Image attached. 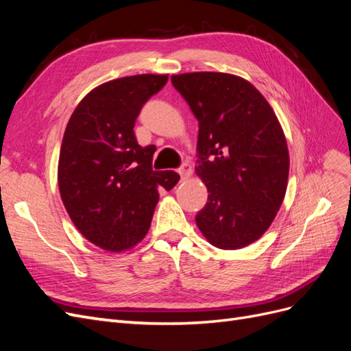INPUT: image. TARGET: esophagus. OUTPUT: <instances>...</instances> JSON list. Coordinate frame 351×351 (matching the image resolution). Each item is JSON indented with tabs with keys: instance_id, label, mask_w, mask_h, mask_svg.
Instances as JSON below:
<instances>
[{
	"instance_id": "34e87169",
	"label": "esophagus",
	"mask_w": 351,
	"mask_h": 351,
	"mask_svg": "<svg viewBox=\"0 0 351 351\" xmlns=\"http://www.w3.org/2000/svg\"><path fill=\"white\" fill-rule=\"evenodd\" d=\"M192 173H193V169H192V165H190L189 162H183V165L178 168V174L182 176L183 180L189 178L190 176H192Z\"/></svg>"
}]
</instances>
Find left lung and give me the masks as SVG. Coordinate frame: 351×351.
Segmentation results:
<instances>
[{
    "instance_id": "left-lung-1",
    "label": "left lung",
    "mask_w": 351,
    "mask_h": 351,
    "mask_svg": "<svg viewBox=\"0 0 351 351\" xmlns=\"http://www.w3.org/2000/svg\"><path fill=\"white\" fill-rule=\"evenodd\" d=\"M199 121L196 174L208 204L196 215L218 249L249 246L282 204L290 156L282 127L263 95L243 77L197 71L171 76Z\"/></svg>"
}]
</instances>
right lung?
<instances>
[{
	"mask_svg": "<svg viewBox=\"0 0 351 351\" xmlns=\"http://www.w3.org/2000/svg\"><path fill=\"white\" fill-rule=\"evenodd\" d=\"M168 74H137L92 89L73 111L62 137L58 187L73 224L95 246L123 252L151 227L159 190L174 171H154V145L141 146L133 127Z\"/></svg>",
	"mask_w": 351,
	"mask_h": 351,
	"instance_id": "1",
	"label": "right lung"
}]
</instances>
